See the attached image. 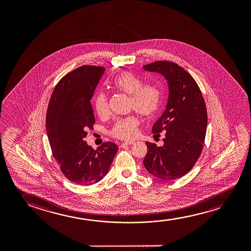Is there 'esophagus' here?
Wrapping results in <instances>:
<instances>
[{
  "mask_svg": "<svg viewBox=\"0 0 251 251\" xmlns=\"http://www.w3.org/2000/svg\"><path fill=\"white\" fill-rule=\"evenodd\" d=\"M134 141H125V142H123L122 145H121V148H124V147H127V146H129V145L134 144Z\"/></svg>",
  "mask_w": 251,
  "mask_h": 251,
  "instance_id": "1",
  "label": "esophagus"
}]
</instances>
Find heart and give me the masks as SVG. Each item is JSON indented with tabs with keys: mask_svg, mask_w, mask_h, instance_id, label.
<instances>
[{
	"mask_svg": "<svg viewBox=\"0 0 251 251\" xmlns=\"http://www.w3.org/2000/svg\"><path fill=\"white\" fill-rule=\"evenodd\" d=\"M113 89L129 96L128 108L144 117L156 113L161 102V91L153 84L143 85L142 79L130 72H123L111 81ZM94 110L100 117L110 113L108 96L100 93L94 100ZM139 119L135 116L125 117L114 124L110 134L121 140H131L137 134Z\"/></svg>",
	"mask_w": 251,
	"mask_h": 251,
	"instance_id": "obj_1",
	"label": "heart"
}]
</instances>
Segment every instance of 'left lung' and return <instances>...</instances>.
<instances>
[{"label": "left lung", "instance_id": "obj_1", "mask_svg": "<svg viewBox=\"0 0 251 251\" xmlns=\"http://www.w3.org/2000/svg\"><path fill=\"white\" fill-rule=\"evenodd\" d=\"M143 69L161 75L169 90L165 111L151 128L155 135L165 133L164 145L146 141L143 164L151 175L172 181L188 173L201 153L207 126L206 103L196 80L176 63L158 61Z\"/></svg>", "mask_w": 251, "mask_h": 251}]
</instances>
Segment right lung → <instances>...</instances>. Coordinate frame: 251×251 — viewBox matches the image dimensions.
Wrapping results in <instances>:
<instances>
[{
    "instance_id": "1",
    "label": "right lung",
    "mask_w": 251,
    "mask_h": 251,
    "mask_svg": "<svg viewBox=\"0 0 251 251\" xmlns=\"http://www.w3.org/2000/svg\"><path fill=\"white\" fill-rule=\"evenodd\" d=\"M103 67L81 66L55 86L46 114V131L53 157L69 181L92 185L106 176L118 147L104 142L94 150L84 141L95 124L91 100L104 73Z\"/></svg>"
}]
</instances>
